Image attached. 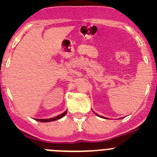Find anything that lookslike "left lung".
I'll list each match as a JSON object with an SVG mask.
<instances>
[{
	"mask_svg": "<svg viewBox=\"0 0 157 157\" xmlns=\"http://www.w3.org/2000/svg\"><path fill=\"white\" fill-rule=\"evenodd\" d=\"M95 114H96V115H98V116H99V115H97V114H96V113H95ZM100 117H101V116H100ZM102 118H104V117H102Z\"/></svg>",
	"mask_w": 157,
	"mask_h": 157,
	"instance_id": "left-lung-1",
	"label": "left lung"
}]
</instances>
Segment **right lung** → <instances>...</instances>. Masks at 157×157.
I'll list each match as a JSON object with an SVG mask.
<instances>
[{
	"instance_id": "add662e5",
	"label": "right lung",
	"mask_w": 157,
	"mask_h": 157,
	"mask_svg": "<svg viewBox=\"0 0 157 157\" xmlns=\"http://www.w3.org/2000/svg\"><path fill=\"white\" fill-rule=\"evenodd\" d=\"M66 113H67V111H65L64 113H62V114H61V115H58V116L55 117V118H48V119H36V120H37V121H41V122H48V121H55V120H58V119H60V118H63V117H64V115H66Z\"/></svg>"
}]
</instances>
